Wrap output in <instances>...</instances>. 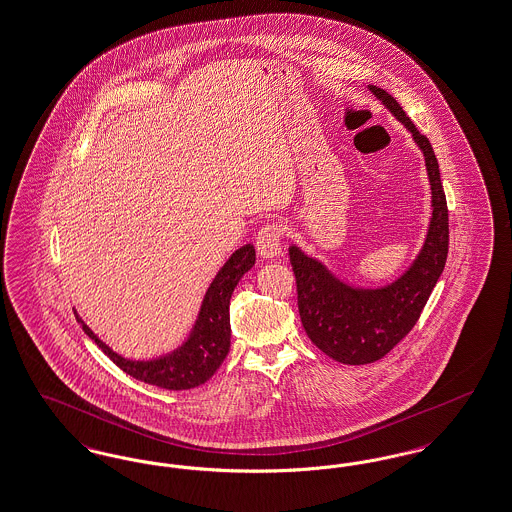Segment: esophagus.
I'll use <instances>...</instances> for the list:
<instances>
[{
  "label": "esophagus",
  "mask_w": 512,
  "mask_h": 512,
  "mask_svg": "<svg viewBox=\"0 0 512 512\" xmlns=\"http://www.w3.org/2000/svg\"><path fill=\"white\" fill-rule=\"evenodd\" d=\"M257 253L263 259H274L282 255V226L266 225L257 234Z\"/></svg>",
  "instance_id": "1"
}]
</instances>
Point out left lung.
<instances>
[{
    "instance_id": "left-lung-1",
    "label": "left lung",
    "mask_w": 512,
    "mask_h": 512,
    "mask_svg": "<svg viewBox=\"0 0 512 512\" xmlns=\"http://www.w3.org/2000/svg\"><path fill=\"white\" fill-rule=\"evenodd\" d=\"M377 101L402 123L421 150L430 184L429 228L408 268L385 286H352L297 244L289 261L297 278V303L308 339L335 362L364 366L396 347L421 316L448 259V205L438 160L429 139L417 131L402 106L381 87L368 85Z\"/></svg>"
}]
</instances>
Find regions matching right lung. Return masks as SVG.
Instances as JSON below:
<instances>
[{"mask_svg":"<svg viewBox=\"0 0 512 512\" xmlns=\"http://www.w3.org/2000/svg\"><path fill=\"white\" fill-rule=\"evenodd\" d=\"M253 265L255 249L251 244L236 249L207 287L204 301L188 335L177 347L167 350L160 356H122L110 345H106L103 339L83 322L78 312L76 320L80 322L85 335L93 339L104 354L131 377L167 390L194 389L211 379V375L223 364L230 350V297L234 293V287L238 286V282Z\"/></svg>","mask_w":512,"mask_h":512,"instance_id":"add662e5","label":"right lung"}]
</instances>
